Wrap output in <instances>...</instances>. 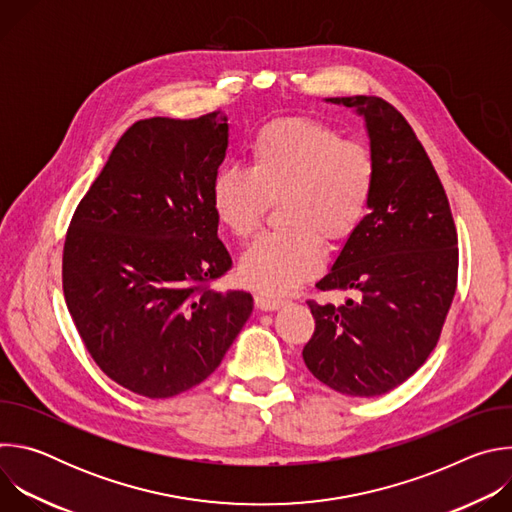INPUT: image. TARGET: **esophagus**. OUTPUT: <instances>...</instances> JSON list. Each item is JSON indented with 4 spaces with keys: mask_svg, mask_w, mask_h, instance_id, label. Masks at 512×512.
Returning a JSON list of instances; mask_svg holds the SVG:
<instances>
[{
    "mask_svg": "<svg viewBox=\"0 0 512 512\" xmlns=\"http://www.w3.org/2000/svg\"><path fill=\"white\" fill-rule=\"evenodd\" d=\"M255 306L263 312H273V310L283 306V300L275 298V296H269V294H257L255 296Z\"/></svg>",
    "mask_w": 512,
    "mask_h": 512,
    "instance_id": "esophagus-1",
    "label": "esophagus"
}]
</instances>
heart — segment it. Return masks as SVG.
<instances>
[{
	"instance_id": "obj_1",
	"label": "heart",
	"mask_w": 512,
	"mask_h": 512,
	"mask_svg": "<svg viewBox=\"0 0 512 512\" xmlns=\"http://www.w3.org/2000/svg\"><path fill=\"white\" fill-rule=\"evenodd\" d=\"M377 162L369 145L310 117L265 123L247 145V170L223 168L212 180L216 221L251 237L279 200L285 227L259 237L241 257V279L269 296L285 294L322 269V243L348 241L369 214Z\"/></svg>"
}]
</instances>
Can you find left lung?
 Returning <instances> with one entry per match:
<instances>
[{"label":"left lung","mask_w":512,"mask_h":512,"mask_svg":"<svg viewBox=\"0 0 512 512\" xmlns=\"http://www.w3.org/2000/svg\"><path fill=\"white\" fill-rule=\"evenodd\" d=\"M367 119L377 188L320 291L352 289L340 306L308 300L316 330L310 373L350 397L405 383L442 336L458 287V233L446 190L407 119L381 97H336Z\"/></svg>","instance_id":"obj_1"}]
</instances>
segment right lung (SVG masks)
<instances>
[{
    "label": "right lung",
    "instance_id": "right-lung-1",
    "mask_svg": "<svg viewBox=\"0 0 512 512\" xmlns=\"http://www.w3.org/2000/svg\"><path fill=\"white\" fill-rule=\"evenodd\" d=\"M227 121L223 111L135 121L66 231L72 322L97 367L141 397L208 379L253 310L247 291L210 287L233 267L210 206Z\"/></svg>",
    "mask_w": 512,
    "mask_h": 512
}]
</instances>
